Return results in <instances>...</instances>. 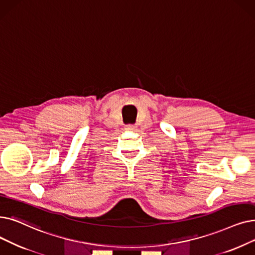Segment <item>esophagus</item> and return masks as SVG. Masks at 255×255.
<instances>
[{"label":"esophagus","mask_w":255,"mask_h":255,"mask_svg":"<svg viewBox=\"0 0 255 255\" xmlns=\"http://www.w3.org/2000/svg\"><path fill=\"white\" fill-rule=\"evenodd\" d=\"M135 128H136L135 125H127V126H126V129H127V130H134Z\"/></svg>","instance_id":"34e87169"}]
</instances>
